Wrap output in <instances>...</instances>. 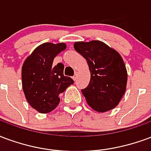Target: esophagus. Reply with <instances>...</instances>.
<instances>
[{
	"label": "esophagus",
	"mask_w": 151,
	"mask_h": 151,
	"mask_svg": "<svg viewBox=\"0 0 151 151\" xmlns=\"http://www.w3.org/2000/svg\"><path fill=\"white\" fill-rule=\"evenodd\" d=\"M77 78H78V74H77V73H76V74H75L74 76H73V80H77Z\"/></svg>",
	"instance_id": "obj_1"
}]
</instances>
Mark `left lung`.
Returning a JSON list of instances; mask_svg holds the SVG:
<instances>
[{
    "mask_svg": "<svg viewBox=\"0 0 151 151\" xmlns=\"http://www.w3.org/2000/svg\"><path fill=\"white\" fill-rule=\"evenodd\" d=\"M75 50L88 64L90 82L81 92L89 106L104 113L119 104L127 83V71L122 56L103 42H76Z\"/></svg>",
    "mask_w": 151,
    "mask_h": 151,
    "instance_id": "obj_1",
    "label": "left lung"
}]
</instances>
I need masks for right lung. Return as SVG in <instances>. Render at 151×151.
Returning <instances> with one entry per match:
<instances>
[{
    "instance_id": "1",
    "label": "right lung",
    "mask_w": 151,
    "mask_h": 151,
    "mask_svg": "<svg viewBox=\"0 0 151 151\" xmlns=\"http://www.w3.org/2000/svg\"><path fill=\"white\" fill-rule=\"evenodd\" d=\"M66 47L63 42L42 44L22 65V88L26 101L41 113L54 110L59 104V94L74 83L71 77L64 76L63 63L52 65L54 59Z\"/></svg>"
}]
</instances>
